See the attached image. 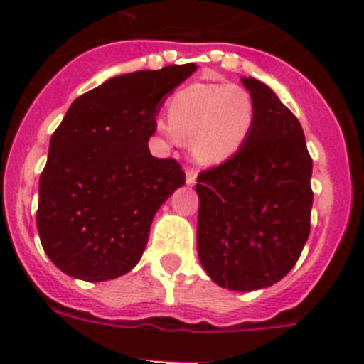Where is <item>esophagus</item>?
<instances>
[{"mask_svg": "<svg viewBox=\"0 0 364 364\" xmlns=\"http://www.w3.org/2000/svg\"><path fill=\"white\" fill-rule=\"evenodd\" d=\"M196 178H198V172L194 168L186 170V185H194Z\"/></svg>", "mask_w": 364, "mask_h": 364, "instance_id": "1", "label": "esophagus"}]
</instances>
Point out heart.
<instances>
[{"label":"heart","mask_w":364,"mask_h":364,"mask_svg":"<svg viewBox=\"0 0 364 364\" xmlns=\"http://www.w3.org/2000/svg\"><path fill=\"white\" fill-rule=\"evenodd\" d=\"M254 101L237 85L194 83L168 101V123L158 130L168 141L190 139V152L201 165H218L232 158L254 127Z\"/></svg>","instance_id":"heart-1"}]
</instances>
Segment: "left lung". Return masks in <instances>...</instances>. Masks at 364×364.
Wrapping results in <instances>:
<instances>
[{"mask_svg": "<svg viewBox=\"0 0 364 364\" xmlns=\"http://www.w3.org/2000/svg\"><path fill=\"white\" fill-rule=\"evenodd\" d=\"M254 127L227 161L199 172L198 254L223 288L250 292L283 279L310 234L314 192L301 123L270 88L241 77Z\"/></svg>", "mask_w": 364, "mask_h": 364, "instance_id": "left-lung-1", "label": "left lung"}]
</instances>
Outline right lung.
Listing matches in <instances>:
<instances>
[{
	"instance_id": "1",
	"label": "right lung",
	"mask_w": 364,
	"mask_h": 364,
	"mask_svg": "<svg viewBox=\"0 0 364 364\" xmlns=\"http://www.w3.org/2000/svg\"><path fill=\"white\" fill-rule=\"evenodd\" d=\"M168 65L112 77L77 97L50 137L36 223L45 254L83 281L116 279L145 252L159 206L185 172L149 139L165 94L196 70Z\"/></svg>"
}]
</instances>
